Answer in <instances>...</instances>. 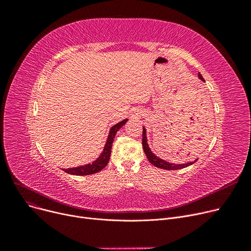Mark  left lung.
Segmentation results:
<instances>
[{
  "instance_id": "8db88e82",
  "label": "left lung",
  "mask_w": 251,
  "mask_h": 251,
  "mask_svg": "<svg viewBox=\"0 0 251 251\" xmlns=\"http://www.w3.org/2000/svg\"><path fill=\"white\" fill-rule=\"evenodd\" d=\"M199 78L201 80L204 81L203 77L201 76V73H199ZM142 147H143V151L147 154L148 160L156 168H160V169H165V170H179V169H183V168H186L192 164H194L197 160L193 161V162H189L186 164H171L169 162H166L162 159H160L159 156H156L149 148V144H148V138H147V130L146 128L143 127V132H142Z\"/></svg>"
}]
</instances>
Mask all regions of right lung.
I'll use <instances>...</instances> for the list:
<instances>
[{
	"mask_svg": "<svg viewBox=\"0 0 251 251\" xmlns=\"http://www.w3.org/2000/svg\"><path fill=\"white\" fill-rule=\"evenodd\" d=\"M128 121V119H125V120L117 123L110 129V133L108 135L107 142L104 144V148L100 155L98 157V159L92 162L91 164H87L84 166L80 167H76V168H69V169H64L66 173L71 174V175H76V176H86V175H91L100 172V170H102L105 166L108 165L110 156H111V150H112V144L114 142V138L116 133L118 132V130L120 129L125 123Z\"/></svg>",
	"mask_w": 251,
	"mask_h": 251,
	"instance_id": "1",
	"label": "right lung"
}]
</instances>
